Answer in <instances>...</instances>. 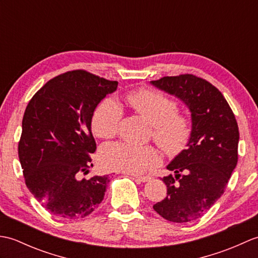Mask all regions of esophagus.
Returning a JSON list of instances; mask_svg holds the SVG:
<instances>
[{
  "instance_id": "obj_1",
  "label": "esophagus",
  "mask_w": 258,
  "mask_h": 258,
  "mask_svg": "<svg viewBox=\"0 0 258 258\" xmlns=\"http://www.w3.org/2000/svg\"><path fill=\"white\" fill-rule=\"evenodd\" d=\"M130 175H132V176H133L134 178H136L138 180H140V182H142V183L149 182V180L151 179V177H150V176H140V175H135V174H130Z\"/></svg>"
}]
</instances>
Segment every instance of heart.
Wrapping results in <instances>:
<instances>
[{
    "mask_svg": "<svg viewBox=\"0 0 258 258\" xmlns=\"http://www.w3.org/2000/svg\"><path fill=\"white\" fill-rule=\"evenodd\" d=\"M126 104L143 117L153 128V138L168 156L180 154L191 136V122L176 112L175 101L160 92L141 89L128 93ZM123 111L118 103L106 97L97 104L92 115V130L101 139H111L117 133ZM102 165L113 171L142 174L161 161L155 147L128 143H112L102 147Z\"/></svg>",
    "mask_w": 258,
    "mask_h": 258,
    "instance_id": "b5f03b06",
    "label": "heart"
}]
</instances>
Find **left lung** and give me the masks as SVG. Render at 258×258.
<instances>
[{
	"label": "left lung",
	"instance_id": "obj_1",
	"mask_svg": "<svg viewBox=\"0 0 258 258\" xmlns=\"http://www.w3.org/2000/svg\"><path fill=\"white\" fill-rule=\"evenodd\" d=\"M151 84L187 106L193 130L187 149L166 166L174 173L162 178L167 196L153 208L169 222H193L223 195L236 167V118L222 93L195 75L165 76Z\"/></svg>",
	"mask_w": 258,
	"mask_h": 258
}]
</instances>
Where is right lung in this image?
<instances>
[{"instance_id": "obj_1", "label": "right lung", "mask_w": 258, "mask_h": 258, "mask_svg": "<svg viewBox=\"0 0 258 258\" xmlns=\"http://www.w3.org/2000/svg\"><path fill=\"white\" fill-rule=\"evenodd\" d=\"M118 83L83 70L50 80L32 97L22 120L19 157L25 184L57 217L84 218L101 204L108 175L79 179L96 151L92 115Z\"/></svg>"}]
</instances>
